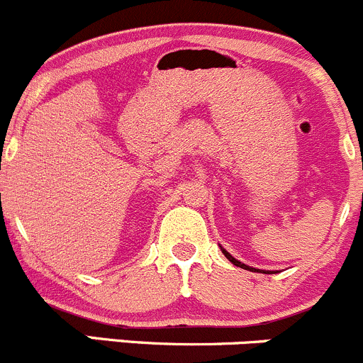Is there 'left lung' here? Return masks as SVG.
Returning a JSON list of instances; mask_svg holds the SVG:
<instances>
[{"mask_svg": "<svg viewBox=\"0 0 363 363\" xmlns=\"http://www.w3.org/2000/svg\"><path fill=\"white\" fill-rule=\"evenodd\" d=\"M220 250H223V254L226 255L228 257V261H231L233 264L235 266H238V268H243V269H249V272H257V273H266V274H273L274 272H264V269H255V268H250V266H247V264H243V262H240V261H236L235 257H233V255L230 254V252H226L223 249V247H220Z\"/></svg>", "mask_w": 363, "mask_h": 363, "instance_id": "left-lung-1", "label": "left lung"}]
</instances>
